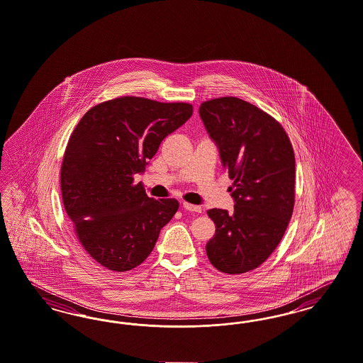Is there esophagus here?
Here are the masks:
<instances>
[{
  "instance_id": "34e87169",
  "label": "esophagus",
  "mask_w": 363,
  "mask_h": 363,
  "mask_svg": "<svg viewBox=\"0 0 363 363\" xmlns=\"http://www.w3.org/2000/svg\"><path fill=\"white\" fill-rule=\"evenodd\" d=\"M183 208H186L188 211H192V213H201V206H195V204H191L187 201H183Z\"/></svg>"
}]
</instances>
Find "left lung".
I'll list each match as a JSON object with an SVG mask.
<instances>
[{
  "mask_svg": "<svg viewBox=\"0 0 363 363\" xmlns=\"http://www.w3.org/2000/svg\"><path fill=\"white\" fill-rule=\"evenodd\" d=\"M201 121L219 149L233 186L234 213L211 208L214 237L206 253L215 268L241 274L274 252L295 206V153L281 123L255 105L222 96L203 102Z\"/></svg>",
  "mask_w": 363,
  "mask_h": 363,
  "instance_id": "1",
  "label": "left lung"
}]
</instances>
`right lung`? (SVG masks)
<instances>
[{
    "mask_svg": "<svg viewBox=\"0 0 363 363\" xmlns=\"http://www.w3.org/2000/svg\"><path fill=\"white\" fill-rule=\"evenodd\" d=\"M192 116V105L120 96L90 108L68 140L60 169L62 198L83 249L104 268L143 264L179 208L153 199L144 172L162 140Z\"/></svg>",
    "mask_w": 363,
    "mask_h": 363,
    "instance_id": "obj_1",
    "label": "right lung"
}]
</instances>
